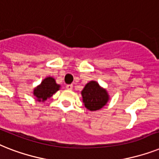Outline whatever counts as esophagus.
<instances>
[{"mask_svg":"<svg viewBox=\"0 0 159 159\" xmlns=\"http://www.w3.org/2000/svg\"><path fill=\"white\" fill-rule=\"evenodd\" d=\"M66 89L68 90H71L72 89H73V85H72V84H67Z\"/></svg>","mask_w":159,"mask_h":159,"instance_id":"esophagus-1","label":"esophagus"}]
</instances>
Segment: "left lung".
Instances as JSON below:
<instances>
[{"label": "left lung", "mask_w": 159, "mask_h": 159, "mask_svg": "<svg viewBox=\"0 0 159 159\" xmlns=\"http://www.w3.org/2000/svg\"><path fill=\"white\" fill-rule=\"evenodd\" d=\"M84 107L89 111H98L109 100L108 93L96 81H90L81 91Z\"/></svg>", "instance_id": "obj_1"}]
</instances>
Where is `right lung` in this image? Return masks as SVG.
<instances>
[{"instance_id":"right-lung-1","label":"right lung","mask_w":159,"mask_h":159,"mask_svg":"<svg viewBox=\"0 0 159 159\" xmlns=\"http://www.w3.org/2000/svg\"><path fill=\"white\" fill-rule=\"evenodd\" d=\"M61 85L56 83L55 79L52 77H47L42 81L39 86L34 89V95L39 102H44L51 98L56 92L60 89Z\"/></svg>"}]
</instances>
